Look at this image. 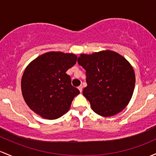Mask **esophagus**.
Returning <instances> with one entry per match:
<instances>
[{
  "instance_id": "obj_1",
  "label": "esophagus",
  "mask_w": 156,
  "mask_h": 156,
  "mask_svg": "<svg viewBox=\"0 0 156 156\" xmlns=\"http://www.w3.org/2000/svg\"><path fill=\"white\" fill-rule=\"evenodd\" d=\"M78 90H79V91L81 92H82V90H83V87H82L81 85V86H79V87H78Z\"/></svg>"
}]
</instances>
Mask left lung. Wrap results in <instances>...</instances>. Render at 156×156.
Segmentation results:
<instances>
[{"label":"left lung","mask_w":156,"mask_h":156,"mask_svg":"<svg viewBox=\"0 0 156 156\" xmlns=\"http://www.w3.org/2000/svg\"><path fill=\"white\" fill-rule=\"evenodd\" d=\"M78 63L86 70L87 87L83 95L95 113L109 117L125 108L133 96L136 75L123 56L113 51H101L81 54Z\"/></svg>","instance_id":"obj_1"}]
</instances>
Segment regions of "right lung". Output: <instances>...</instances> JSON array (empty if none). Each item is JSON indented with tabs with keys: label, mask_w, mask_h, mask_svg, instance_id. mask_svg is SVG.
Here are the masks:
<instances>
[{
	"label": "right lung",
	"mask_w": 156,
	"mask_h": 156,
	"mask_svg": "<svg viewBox=\"0 0 156 156\" xmlns=\"http://www.w3.org/2000/svg\"><path fill=\"white\" fill-rule=\"evenodd\" d=\"M71 53L49 52L38 56L27 66L21 78L22 95L28 107L44 119H56L69 111L80 93L66 73L75 64Z\"/></svg>",
	"instance_id": "add662e5"
}]
</instances>
